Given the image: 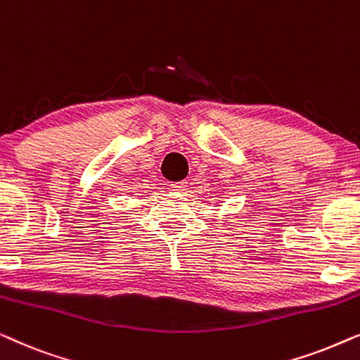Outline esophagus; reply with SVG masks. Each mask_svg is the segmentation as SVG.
I'll return each mask as SVG.
<instances>
[{"instance_id": "obj_1", "label": "esophagus", "mask_w": 360, "mask_h": 360, "mask_svg": "<svg viewBox=\"0 0 360 360\" xmlns=\"http://www.w3.org/2000/svg\"><path fill=\"white\" fill-rule=\"evenodd\" d=\"M170 188L174 191H185L186 190V181L185 180L174 181V184H170Z\"/></svg>"}]
</instances>
